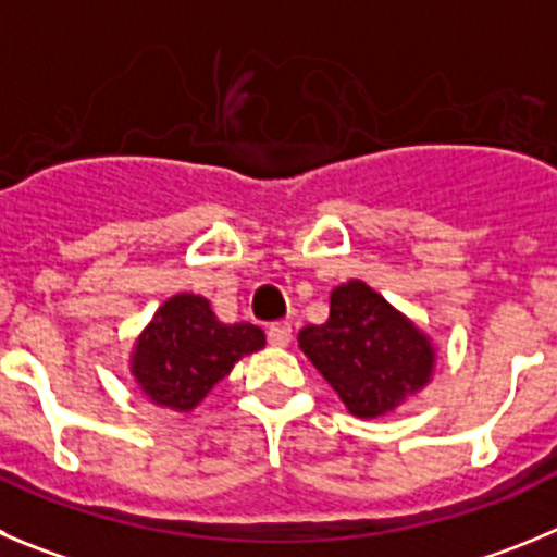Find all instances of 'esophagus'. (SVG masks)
Segmentation results:
<instances>
[{
    "label": "esophagus",
    "mask_w": 557,
    "mask_h": 557,
    "mask_svg": "<svg viewBox=\"0 0 557 557\" xmlns=\"http://www.w3.org/2000/svg\"><path fill=\"white\" fill-rule=\"evenodd\" d=\"M267 337L272 346L283 349V346H288L290 343V324L288 321H274V324L267 326Z\"/></svg>",
    "instance_id": "1"
}]
</instances>
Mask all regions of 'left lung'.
Returning <instances> with one entry per match:
<instances>
[{
	"mask_svg": "<svg viewBox=\"0 0 557 557\" xmlns=\"http://www.w3.org/2000/svg\"><path fill=\"white\" fill-rule=\"evenodd\" d=\"M299 349L346 409L368 420L393 412L434 371L429 337L360 280L332 290L330 319L305 326Z\"/></svg>",
	"mask_w": 557,
	"mask_h": 557,
	"instance_id": "8db88e82",
	"label": "left lung"
}]
</instances>
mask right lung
Segmentation results:
<instances>
[{"instance_id": "1", "label": "right lung", "mask_w": 557, "mask_h": 557, "mask_svg": "<svg viewBox=\"0 0 557 557\" xmlns=\"http://www.w3.org/2000/svg\"><path fill=\"white\" fill-rule=\"evenodd\" d=\"M261 326L222 324L208 299L178 294L156 310L139 335L132 373L145 396L161 407L189 412L244 355L263 349Z\"/></svg>"}]
</instances>
